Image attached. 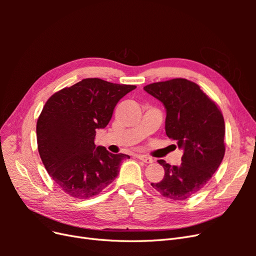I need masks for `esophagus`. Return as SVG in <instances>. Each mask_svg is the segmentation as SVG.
Masks as SVG:
<instances>
[{
	"instance_id": "34e87169",
	"label": "esophagus",
	"mask_w": 256,
	"mask_h": 256,
	"mask_svg": "<svg viewBox=\"0 0 256 256\" xmlns=\"http://www.w3.org/2000/svg\"><path fill=\"white\" fill-rule=\"evenodd\" d=\"M138 158L140 159V160H142L143 162H145V164H152V162L154 161L152 157L146 156V154H138Z\"/></svg>"
}]
</instances>
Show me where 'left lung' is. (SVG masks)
Segmentation results:
<instances>
[{
	"label": "left lung",
	"mask_w": 256,
	"mask_h": 256,
	"mask_svg": "<svg viewBox=\"0 0 256 256\" xmlns=\"http://www.w3.org/2000/svg\"><path fill=\"white\" fill-rule=\"evenodd\" d=\"M144 90L164 106L166 134L177 141L184 152L180 166L158 160L164 168V177L152 182V188L170 200L189 198L204 187L221 164L226 152L223 115L198 85L189 80L152 83Z\"/></svg>",
	"instance_id": "obj_1"
}]
</instances>
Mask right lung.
<instances>
[{"label": "right lung", "instance_id": "add662e5", "mask_svg": "<svg viewBox=\"0 0 256 256\" xmlns=\"http://www.w3.org/2000/svg\"><path fill=\"white\" fill-rule=\"evenodd\" d=\"M136 88L88 78L46 102L36 127L38 152L54 182L67 194H99L118 177L122 159L130 158L96 146L95 136L97 129L109 124L120 99Z\"/></svg>", "mask_w": 256, "mask_h": 256}]
</instances>
